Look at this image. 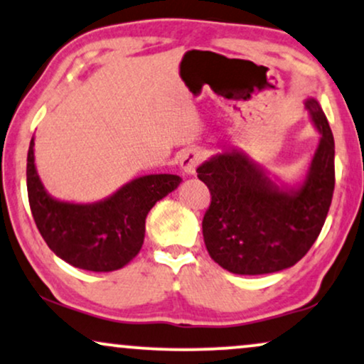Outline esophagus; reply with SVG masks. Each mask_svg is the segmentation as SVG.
<instances>
[{"mask_svg":"<svg viewBox=\"0 0 364 364\" xmlns=\"http://www.w3.org/2000/svg\"><path fill=\"white\" fill-rule=\"evenodd\" d=\"M204 160V151L199 148H189L181 155V167L186 173L194 175L197 167L203 164Z\"/></svg>","mask_w":364,"mask_h":364,"instance_id":"34e87169","label":"esophagus"}]
</instances>
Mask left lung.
Segmentation results:
<instances>
[{"mask_svg": "<svg viewBox=\"0 0 364 364\" xmlns=\"http://www.w3.org/2000/svg\"><path fill=\"white\" fill-rule=\"evenodd\" d=\"M306 109L321 136L299 182H282L237 150L197 167L213 196L203 219L204 243L224 270L282 272L306 257L319 236L334 192V136L319 101L309 97Z\"/></svg>", "mask_w": 364, "mask_h": 364, "instance_id": "left-lung-1", "label": "left lung"}]
</instances>
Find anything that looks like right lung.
<instances>
[{"mask_svg": "<svg viewBox=\"0 0 364 364\" xmlns=\"http://www.w3.org/2000/svg\"><path fill=\"white\" fill-rule=\"evenodd\" d=\"M35 138L26 159V189L40 235L53 253L75 268L114 272L140 253L150 209L181 186L172 173L133 178L91 204L58 200L48 194L35 167Z\"/></svg>", "mask_w": 364, "mask_h": 364, "instance_id": "add662e5", "label": "right lung"}]
</instances>
